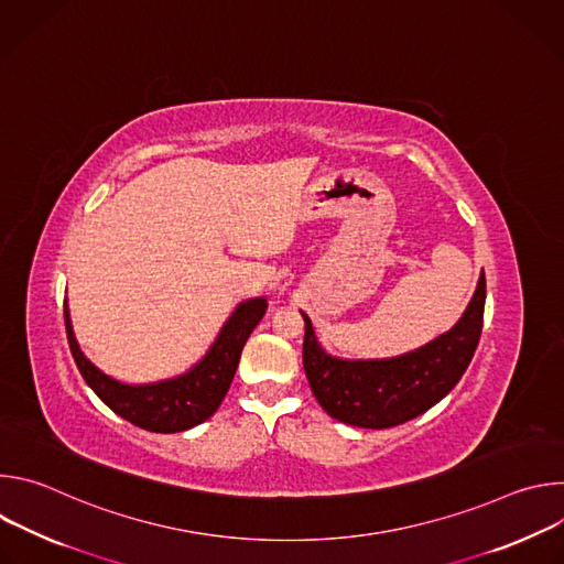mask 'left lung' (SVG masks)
<instances>
[{
    "label": "left lung",
    "mask_w": 564,
    "mask_h": 564,
    "mask_svg": "<svg viewBox=\"0 0 564 564\" xmlns=\"http://www.w3.org/2000/svg\"><path fill=\"white\" fill-rule=\"evenodd\" d=\"M487 279L457 324L426 346L388 359H341L321 348L312 321H305L303 368L310 388L330 417L359 429H390L420 417L444 399L466 372L481 335Z\"/></svg>",
    "instance_id": "obj_1"
}]
</instances>
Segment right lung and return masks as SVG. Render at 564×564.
I'll return each instance as SVG.
<instances>
[{
    "instance_id": "1",
    "label": "right lung",
    "mask_w": 564,
    "mask_h": 564,
    "mask_svg": "<svg viewBox=\"0 0 564 564\" xmlns=\"http://www.w3.org/2000/svg\"><path fill=\"white\" fill-rule=\"evenodd\" d=\"M265 310V296L238 303L198 364L178 377L151 383H124L102 372L79 348L66 301L64 324L77 370L116 415L151 433H181L203 424L218 411L234 379L240 352Z\"/></svg>"
}]
</instances>
